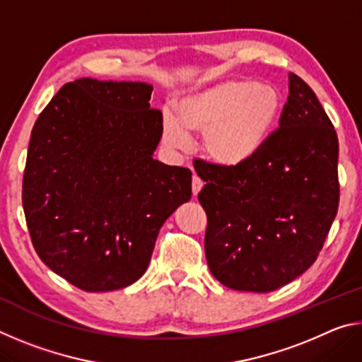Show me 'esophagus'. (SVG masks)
<instances>
[{
  "mask_svg": "<svg viewBox=\"0 0 362 362\" xmlns=\"http://www.w3.org/2000/svg\"><path fill=\"white\" fill-rule=\"evenodd\" d=\"M203 180L199 179L198 175H193V182H192V192H193V196L198 194L201 192V188H203Z\"/></svg>",
  "mask_w": 362,
  "mask_h": 362,
  "instance_id": "34e87169",
  "label": "esophagus"
}]
</instances>
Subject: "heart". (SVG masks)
<instances>
[{
    "label": "heart",
    "mask_w": 362,
    "mask_h": 362,
    "mask_svg": "<svg viewBox=\"0 0 362 362\" xmlns=\"http://www.w3.org/2000/svg\"><path fill=\"white\" fill-rule=\"evenodd\" d=\"M177 118H163V139L175 150L189 146V132L203 134L206 158L223 169H238L259 155L283 110V97L269 84L233 78L183 95Z\"/></svg>",
    "instance_id": "1"
}]
</instances>
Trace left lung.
<instances>
[{
  "label": "left lung",
  "instance_id": "8db88e82",
  "mask_svg": "<svg viewBox=\"0 0 362 362\" xmlns=\"http://www.w3.org/2000/svg\"><path fill=\"white\" fill-rule=\"evenodd\" d=\"M339 139L316 94L289 75L279 129L238 169H196L206 260L235 291L272 292L313 265L339 209Z\"/></svg>",
  "mask_w": 362,
  "mask_h": 362
}]
</instances>
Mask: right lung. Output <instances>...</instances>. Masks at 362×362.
<instances>
[{"mask_svg": "<svg viewBox=\"0 0 362 362\" xmlns=\"http://www.w3.org/2000/svg\"><path fill=\"white\" fill-rule=\"evenodd\" d=\"M153 86L79 78L30 137L22 204L40 259L88 292L122 289L148 268L159 228L192 198V173L153 158L163 113Z\"/></svg>", "mask_w": 362, "mask_h": 362, "instance_id": "add662e5", "label": "right lung"}]
</instances>
